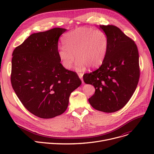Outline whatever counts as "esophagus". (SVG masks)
I'll return each mask as SVG.
<instances>
[{
    "label": "esophagus",
    "instance_id": "obj_1",
    "mask_svg": "<svg viewBox=\"0 0 154 154\" xmlns=\"http://www.w3.org/2000/svg\"><path fill=\"white\" fill-rule=\"evenodd\" d=\"M79 78L82 80V83H84L83 82V80H82V77H83V74H82V73H79Z\"/></svg>",
    "mask_w": 154,
    "mask_h": 154
}]
</instances>
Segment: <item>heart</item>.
Masks as SVG:
<instances>
[{"label": "heart", "instance_id": "obj_1", "mask_svg": "<svg viewBox=\"0 0 154 154\" xmlns=\"http://www.w3.org/2000/svg\"><path fill=\"white\" fill-rule=\"evenodd\" d=\"M64 46L58 49V55L63 66L70 69L75 60V68L81 71L88 66L92 69L99 67L106 58L109 39L102 30L79 27L63 37Z\"/></svg>", "mask_w": 154, "mask_h": 154}]
</instances>
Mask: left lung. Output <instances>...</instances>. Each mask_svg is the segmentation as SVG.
Returning <instances> with one entry per match:
<instances>
[{
  "instance_id": "1",
  "label": "left lung",
  "mask_w": 154,
  "mask_h": 154,
  "mask_svg": "<svg viewBox=\"0 0 154 154\" xmlns=\"http://www.w3.org/2000/svg\"><path fill=\"white\" fill-rule=\"evenodd\" d=\"M109 39V48L100 67L83 75L84 82L95 88L88 99L97 110L113 113L123 108L134 94L140 78L139 54L135 42L114 26H99Z\"/></svg>"
}]
</instances>
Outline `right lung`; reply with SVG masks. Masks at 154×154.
Returning <instances> with one entry per match:
<instances>
[{
	"label": "right lung",
	"mask_w": 154,
	"mask_h": 154,
	"mask_svg": "<svg viewBox=\"0 0 154 154\" xmlns=\"http://www.w3.org/2000/svg\"><path fill=\"white\" fill-rule=\"evenodd\" d=\"M66 30L33 33L12 54L13 88L27 110L41 118L63 114L71 93L82 83L75 72L63 66L58 55V39Z\"/></svg>",
	"instance_id": "obj_1"
}]
</instances>
